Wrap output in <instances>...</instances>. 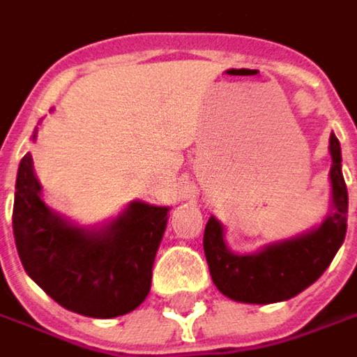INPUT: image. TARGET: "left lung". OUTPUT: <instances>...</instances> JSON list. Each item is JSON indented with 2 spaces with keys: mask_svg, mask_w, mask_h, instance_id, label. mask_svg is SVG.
I'll return each instance as SVG.
<instances>
[{
  "mask_svg": "<svg viewBox=\"0 0 357 357\" xmlns=\"http://www.w3.org/2000/svg\"><path fill=\"white\" fill-rule=\"evenodd\" d=\"M331 210L325 220L287 241L264 244L257 252L238 255L226 244V228L210 216L204 230V252L212 281L222 295L238 303L287 301L313 284L331 264L347 230V188L342 174V147L329 135Z\"/></svg>",
  "mask_w": 357,
  "mask_h": 357,
  "instance_id": "8db88e82",
  "label": "left lung"
}]
</instances>
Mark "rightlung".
<instances>
[{
	"mask_svg": "<svg viewBox=\"0 0 357 357\" xmlns=\"http://www.w3.org/2000/svg\"><path fill=\"white\" fill-rule=\"evenodd\" d=\"M36 135L38 127L32 141ZM167 214L169 206L133 199L115 218L80 226L44 202L32 155L20 161L11 218L20 261L33 283L74 313L111 319L145 301Z\"/></svg>",
	"mask_w": 357,
	"mask_h": 357,
	"instance_id": "add662e5",
	"label": "right lung"
}]
</instances>
